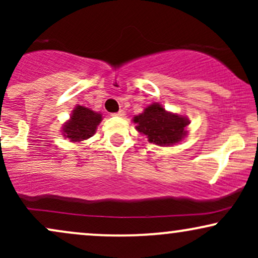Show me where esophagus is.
<instances>
[{
    "instance_id": "obj_1",
    "label": "esophagus",
    "mask_w": 258,
    "mask_h": 258,
    "mask_svg": "<svg viewBox=\"0 0 258 258\" xmlns=\"http://www.w3.org/2000/svg\"><path fill=\"white\" fill-rule=\"evenodd\" d=\"M112 115H115V116H120V117H123V116H125V111H123V110H120V111L115 112V114H112Z\"/></svg>"
}]
</instances>
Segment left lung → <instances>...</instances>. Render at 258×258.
<instances>
[{
    "instance_id": "obj_1",
    "label": "left lung",
    "mask_w": 258,
    "mask_h": 258,
    "mask_svg": "<svg viewBox=\"0 0 258 258\" xmlns=\"http://www.w3.org/2000/svg\"><path fill=\"white\" fill-rule=\"evenodd\" d=\"M137 131L148 137L150 143L158 146H172L179 143L185 136L189 120L182 115L165 110L159 103H153L142 114L133 117Z\"/></svg>"
}]
</instances>
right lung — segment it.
<instances>
[{
  "label": "right lung",
  "instance_id": "right-lung-1",
  "mask_svg": "<svg viewBox=\"0 0 258 258\" xmlns=\"http://www.w3.org/2000/svg\"><path fill=\"white\" fill-rule=\"evenodd\" d=\"M102 121V114L82 105H76L72 116L63 126V136L72 142H81L96 133L97 126Z\"/></svg>",
  "mask_w": 258,
  "mask_h": 258
}]
</instances>
